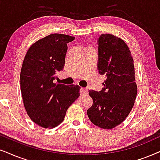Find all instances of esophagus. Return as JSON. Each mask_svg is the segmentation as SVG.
<instances>
[{
  "mask_svg": "<svg viewBox=\"0 0 160 160\" xmlns=\"http://www.w3.org/2000/svg\"><path fill=\"white\" fill-rule=\"evenodd\" d=\"M80 94L82 95L88 94V92H87V89L86 88H80Z\"/></svg>",
  "mask_w": 160,
  "mask_h": 160,
  "instance_id": "1",
  "label": "esophagus"
}]
</instances>
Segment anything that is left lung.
I'll use <instances>...</instances> for the list:
<instances>
[{
	"label": "left lung",
	"instance_id": "8db88e82",
	"mask_svg": "<svg viewBox=\"0 0 160 160\" xmlns=\"http://www.w3.org/2000/svg\"><path fill=\"white\" fill-rule=\"evenodd\" d=\"M98 44V72L106 79L100 92L89 91L93 105L87 114L93 124L112 129L128 117L136 100L134 60L124 40L116 36L101 35Z\"/></svg>",
	"mask_w": 160,
	"mask_h": 160
}]
</instances>
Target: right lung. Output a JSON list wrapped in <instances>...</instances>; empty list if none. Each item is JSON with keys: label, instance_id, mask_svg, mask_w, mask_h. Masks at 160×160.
Instances as JSON below:
<instances>
[{"label": "right lung", "instance_id": "obj_1", "mask_svg": "<svg viewBox=\"0 0 160 160\" xmlns=\"http://www.w3.org/2000/svg\"><path fill=\"white\" fill-rule=\"evenodd\" d=\"M74 37L52 34L38 40L27 51L21 76L23 105L31 120L53 128L64 120L68 107L80 96V87L54 83L65 65L67 43Z\"/></svg>", "mask_w": 160, "mask_h": 160}]
</instances>
